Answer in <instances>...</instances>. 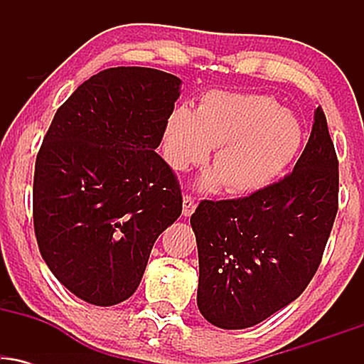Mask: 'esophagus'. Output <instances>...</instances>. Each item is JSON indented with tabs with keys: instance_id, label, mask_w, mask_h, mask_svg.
Instances as JSON below:
<instances>
[{
	"instance_id": "1",
	"label": "esophagus",
	"mask_w": 364,
	"mask_h": 364,
	"mask_svg": "<svg viewBox=\"0 0 364 364\" xmlns=\"http://www.w3.org/2000/svg\"><path fill=\"white\" fill-rule=\"evenodd\" d=\"M196 208V202L193 196H183V215L190 217L195 212Z\"/></svg>"
}]
</instances>
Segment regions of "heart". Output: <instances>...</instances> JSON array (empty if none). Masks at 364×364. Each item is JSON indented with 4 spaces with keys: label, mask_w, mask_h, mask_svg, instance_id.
Returning a JSON list of instances; mask_svg holds the SVG:
<instances>
[{
    "label": "heart",
    "mask_w": 364,
    "mask_h": 364,
    "mask_svg": "<svg viewBox=\"0 0 364 364\" xmlns=\"http://www.w3.org/2000/svg\"><path fill=\"white\" fill-rule=\"evenodd\" d=\"M303 128L291 111L263 94L214 90L198 109L179 106L164 127V156L174 171L203 164L215 149L202 190L224 185L229 193L265 190L292 164Z\"/></svg>",
    "instance_id": "1"
}]
</instances>
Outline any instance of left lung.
Segmentation results:
<instances>
[{
    "mask_svg": "<svg viewBox=\"0 0 364 364\" xmlns=\"http://www.w3.org/2000/svg\"><path fill=\"white\" fill-rule=\"evenodd\" d=\"M337 195L339 162L318 107L289 176L245 198L203 200L191 215L203 318L248 328L294 301L318 269Z\"/></svg>",
    "mask_w": 364,
    "mask_h": 364,
    "instance_id": "obj_1",
    "label": "left lung"
}]
</instances>
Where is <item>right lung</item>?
I'll return each mask as SVG.
<instances>
[{
  "instance_id": "right-lung-1",
  "label": "right lung",
  "mask_w": 364,
  "mask_h": 364,
  "mask_svg": "<svg viewBox=\"0 0 364 364\" xmlns=\"http://www.w3.org/2000/svg\"><path fill=\"white\" fill-rule=\"evenodd\" d=\"M179 94L174 75L118 66L54 114L36 161L34 229L49 270L83 301L128 299L181 215V190L156 152Z\"/></svg>"
}]
</instances>
